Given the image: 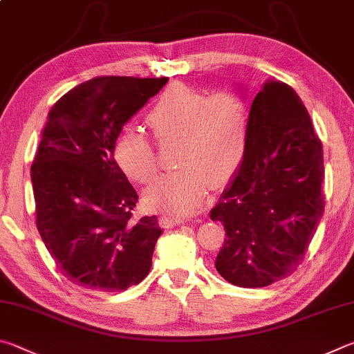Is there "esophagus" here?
<instances>
[{
  "label": "esophagus",
  "instance_id": "34e87169",
  "mask_svg": "<svg viewBox=\"0 0 354 354\" xmlns=\"http://www.w3.org/2000/svg\"><path fill=\"white\" fill-rule=\"evenodd\" d=\"M160 222L163 224V227L166 228H171V227H176V225H180L183 219L178 218V216H172V214H163L160 218Z\"/></svg>",
  "mask_w": 354,
  "mask_h": 354
}]
</instances>
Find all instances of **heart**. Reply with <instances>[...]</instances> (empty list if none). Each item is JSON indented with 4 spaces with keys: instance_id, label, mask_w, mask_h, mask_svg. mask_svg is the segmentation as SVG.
I'll return each instance as SVG.
<instances>
[{
    "instance_id": "heart-1",
    "label": "heart",
    "mask_w": 354,
    "mask_h": 354,
    "mask_svg": "<svg viewBox=\"0 0 354 354\" xmlns=\"http://www.w3.org/2000/svg\"><path fill=\"white\" fill-rule=\"evenodd\" d=\"M147 124L158 140L178 138V169L163 174L146 189L149 207L172 214H193L203 207L209 185L219 188L243 163L249 111L230 91L208 96L185 85L161 93L147 113ZM116 165L136 183L152 182L158 171L152 142L135 130H124L113 146Z\"/></svg>"
}]
</instances>
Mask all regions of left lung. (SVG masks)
<instances>
[{"instance_id":"obj_1","label":"left lung","mask_w":354,"mask_h":354,"mask_svg":"<svg viewBox=\"0 0 354 354\" xmlns=\"http://www.w3.org/2000/svg\"><path fill=\"white\" fill-rule=\"evenodd\" d=\"M324 174L300 96L280 80L266 82L250 107L243 163L209 212L227 236L214 261L221 277L264 288L292 275L325 212Z\"/></svg>"}]
</instances>
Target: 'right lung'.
<instances>
[{
    "instance_id": "right-lung-1",
    "label": "right lung",
    "mask_w": 354,
    "mask_h": 354,
    "mask_svg": "<svg viewBox=\"0 0 354 354\" xmlns=\"http://www.w3.org/2000/svg\"><path fill=\"white\" fill-rule=\"evenodd\" d=\"M167 77H97L74 86L48 113L32 180L37 228L62 275L80 288L118 292L149 274L157 216L132 219L138 194L116 165L124 124Z\"/></svg>"
}]
</instances>
